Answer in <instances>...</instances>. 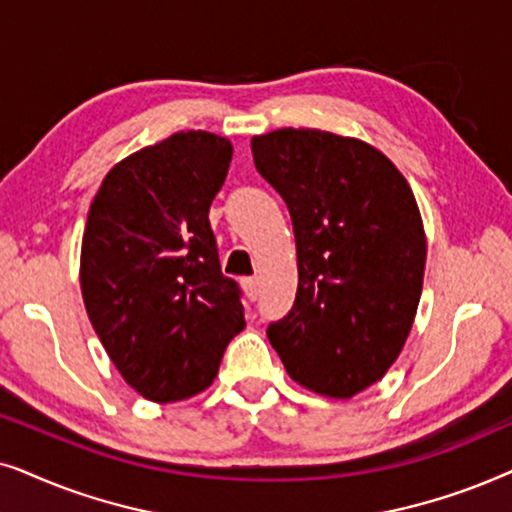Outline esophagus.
<instances>
[{
	"label": "esophagus",
	"instance_id": "obj_1",
	"mask_svg": "<svg viewBox=\"0 0 512 512\" xmlns=\"http://www.w3.org/2000/svg\"><path fill=\"white\" fill-rule=\"evenodd\" d=\"M241 285L250 302H255V299L260 297V283H257V278H243Z\"/></svg>",
	"mask_w": 512,
	"mask_h": 512
}]
</instances>
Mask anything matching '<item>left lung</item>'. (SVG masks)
Masks as SVG:
<instances>
[{
	"mask_svg": "<svg viewBox=\"0 0 512 512\" xmlns=\"http://www.w3.org/2000/svg\"><path fill=\"white\" fill-rule=\"evenodd\" d=\"M250 147L297 243V297L269 325V342L297 384L351 398L384 377L417 316L426 267L417 199L363 140L278 128Z\"/></svg>",
	"mask_w": 512,
	"mask_h": 512,
	"instance_id": "obj_1",
	"label": "left lung"
}]
</instances>
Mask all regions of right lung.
I'll list each match as a JSON object with an SVG mask.
<instances>
[{
    "mask_svg": "<svg viewBox=\"0 0 512 512\" xmlns=\"http://www.w3.org/2000/svg\"><path fill=\"white\" fill-rule=\"evenodd\" d=\"M231 154L227 138L180 131L119 161L88 210L86 313L126 384L152 403L206 391L245 327L208 220Z\"/></svg>",
    "mask_w": 512,
    "mask_h": 512,
    "instance_id": "right-lung-1",
    "label": "right lung"
}]
</instances>
